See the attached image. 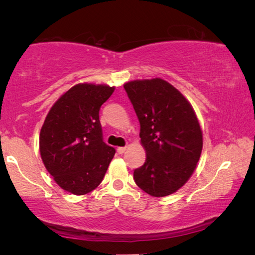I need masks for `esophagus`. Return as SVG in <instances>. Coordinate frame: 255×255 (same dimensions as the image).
<instances>
[{
  "label": "esophagus",
  "instance_id": "obj_1",
  "mask_svg": "<svg viewBox=\"0 0 255 255\" xmlns=\"http://www.w3.org/2000/svg\"><path fill=\"white\" fill-rule=\"evenodd\" d=\"M127 149V147L126 146H124V147H118L117 148V152L119 153V154H123V153H125V150Z\"/></svg>",
  "mask_w": 255,
  "mask_h": 255
}]
</instances>
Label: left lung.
I'll return each instance as SVG.
<instances>
[{
	"label": "left lung",
	"instance_id": "obj_1",
	"mask_svg": "<svg viewBox=\"0 0 255 255\" xmlns=\"http://www.w3.org/2000/svg\"><path fill=\"white\" fill-rule=\"evenodd\" d=\"M140 124L146 150L133 180L153 197L172 195L195 171L202 150L196 112L180 91L162 79L136 80L124 85Z\"/></svg>",
	"mask_w": 255,
	"mask_h": 255
}]
</instances>
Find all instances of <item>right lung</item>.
I'll return each mask as SVG.
<instances>
[{
    "mask_svg": "<svg viewBox=\"0 0 255 255\" xmlns=\"http://www.w3.org/2000/svg\"><path fill=\"white\" fill-rule=\"evenodd\" d=\"M115 88L80 83L51 107L42 125L39 149L45 167L60 188L81 196L96 189L116 149L102 138L101 106Z\"/></svg>",
    "mask_w": 255,
    "mask_h": 255,
    "instance_id": "1",
    "label": "right lung"
}]
</instances>
